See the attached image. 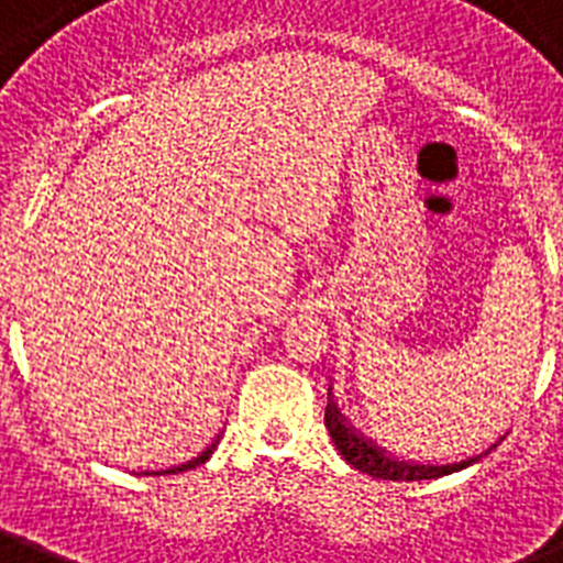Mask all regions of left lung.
I'll use <instances>...</instances> for the list:
<instances>
[{"instance_id":"1","label":"left lung","mask_w":563,"mask_h":563,"mask_svg":"<svg viewBox=\"0 0 563 563\" xmlns=\"http://www.w3.org/2000/svg\"><path fill=\"white\" fill-rule=\"evenodd\" d=\"M325 429L332 434V443L338 446V452L346 457V464H352L354 470L366 472L372 478H384V481H432V478H441V475H450V472L464 470V466L475 464L486 452L475 457H466L461 464H409V461H400L395 455H386L384 450H377L375 443L369 438H363L361 432H354L352 427L346 423V418L338 412V406L329 400L325 404Z\"/></svg>"}]
</instances>
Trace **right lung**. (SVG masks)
<instances>
[{
  "mask_svg": "<svg viewBox=\"0 0 563 563\" xmlns=\"http://www.w3.org/2000/svg\"><path fill=\"white\" fill-rule=\"evenodd\" d=\"M217 443H220V434H217L214 441H211L209 446H206V450L200 452V455H197V457H191V461H186V464L168 466V470H154V472H143V475H177V472L194 470V466H200V464H206V461H209V457H211V452L217 450Z\"/></svg>",
  "mask_w": 563,
  "mask_h": 563,
  "instance_id": "1",
  "label": "right lung"
}]
</instances>
